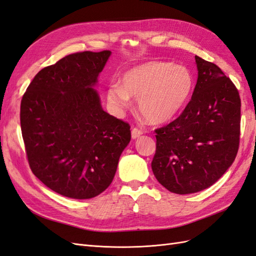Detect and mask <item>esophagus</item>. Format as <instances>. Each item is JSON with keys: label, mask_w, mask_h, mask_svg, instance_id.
<instances>
[{"label": "esophagus", "mask_w": 256, "mask_h": 256, "mask_svg": "<svg viewBox=\"0 0 256 256\" xmlns=\"http://www.w3.org/2000/svg\"><path fill=\"white\" fill-rule=\"evenodd\" d=\"M142 134H143V131L140 129L134 128L132 130H131V136H132V139H136V138H139Z\"/></svg>", "instance_id": "34e87169"}]
</instances>
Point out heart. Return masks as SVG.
Returning <instances> with one entry per match:
<instances>
[{"instance_id":"1","label":"heart","mask_w":256,"mask_h":256,"mask_svg":"<svg viewBox=\"0 0 256 256\" xmlns=\"http://www.w3.org/2000/svg\"><path fill=\"white\" fill-rule=\"evenodd\" d=\"M194 75L188 68L164 61H150L130 68L122 78V86L111 84L108 101L116 111L130 106L136 98L138 108L154 124L176 117L190 101L194 90Z\"/></svg>"}]
</instances>
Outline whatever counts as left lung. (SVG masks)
Returning <instances> with one entry per match:
<instances>
[{
    "label": "left lung",
    "mask_w": 256,
    "mask_h": 256,
    "mask_svg": "<svg viewBox=\"0 0 256 256\" xmlns=\"http://www.w3.org/2000/svg\"><path fill=\"white\" fill-rule=\"evenodd\" d=\"M198 78L183 113L156 129L152 170L164 188L192 194L210 188L236 158L240 136L239 92L212 62L195 56Z\"/></svg>",
    "instance_id": "1"
}]
</instances>
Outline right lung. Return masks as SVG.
Listing matches in <instances>:
<instances>
[{
	"instance_id": "right-lung-1",
	"label": "right lung",
	"mask_w": 256,
	"mask_h": 256,
	"mask_svg": "<svg viewBox=\"0 0 256 256\" xmlns=\"http://www.w3.org/2000/svg\"><path fill=\"white\" fill-rule=\"evenodd\" d=\"M111 54H68L42 68L22 96L20 125L30 168L64 197L104 192L131 139L129 124L108 114L94 89Z\"/></svg>"
}]
</instances>
